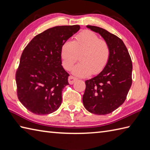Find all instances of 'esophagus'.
Returning a JSON list of instances; mask_svg holds the SVG:
<instances>
[{"label":"esophagus","instance_id":"esophagus-1","mask_svg":"<svg viewBox=\"0 0 150 150\" xmlns=\"http://www.w3.org/2000/svg\"><path fill=\"white\" fill-rule=\"evenodd\" d=\"M76 81H77V79H76L75 77H73V76H71V75L69 76V77H68V82H69V83L70 84H73V82H75Z\"/></svg>","mask_w":150,"mask_h":150}]
</instances>
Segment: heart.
Returning a JSON list of instances; mask_svg holds the SVG:
<instances>
[{"label":"heart","instance_id":"1","mask_svg":"<svg viewBox=\"0 0 150 150\" xmlns=\"http://www.w3.org/2000/svg\"><path fill=\"white\" fill-rule=\"evenodd\" d=\"M80 55L81 62L73 69V74L86 77L100 73L106 66L111 55L109 44L99 39L96 33L86 30L75 37L72 42L66 41L60 48V57L64 68L70 70Z\"/></svg>","mask_w":150,"mask_h":150}]
</instances>
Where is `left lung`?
I'll list each match as a JSON object with an SVG mask.
<instances>
[{
    "label": "left lung",
    "instance_id": "obj_1",
    "mask_svg": "<svg viewBox=\"0 0 150 150\" xmlns=\"http://www.w3.org/2000/svg\"><path fill=\"white\" fill-rule=\"evenodd\" d=\"M87 28L99 33L108 42L111 55L99 74L85 81L83 104L89 112L106 115L113 112L125 101L132 84V62L123 41L114 34L97 26Z\"/></svg>",
    "mask_w": 150,
    "mask_h": 150
}]
</instances>
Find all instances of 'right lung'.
<instances>
[{
  "mask_svg": "<svg viewBox=\"0 0 150 150\" xmlns=\"http://www.w3.org/2000/svg\"><path fill=\"white\" fill-rule=\"evenodd\" d=\"M79 29V25L50 28L24 49L15 74L17 94L31 112L47 115L59 109L69 75L61 65L60 48Z\"/></svg>",
  "mask_w": 150,
  "mask_h": 150,
  "instance_id": "obj_1",
  "label": "right lung"
}]
</instances>
